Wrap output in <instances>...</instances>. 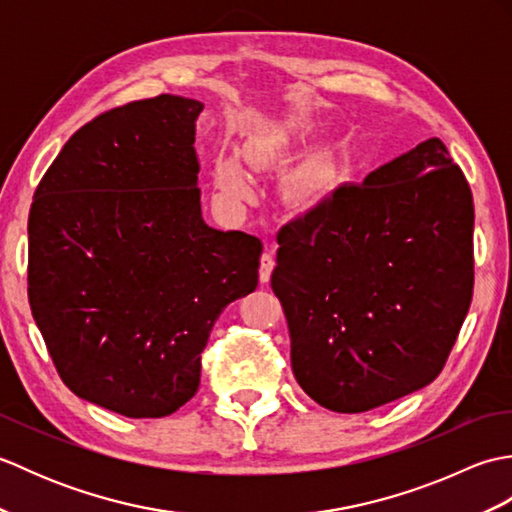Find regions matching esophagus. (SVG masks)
<instances>
[{
    "label": "esophagus",
    "instance_id": "1",
    "mask_svg": "<svg viewBox=\"0 0 512 512\" xmlns=\"http://www.w3.org/2000/svg\"><path fill=\"white\" fill-rule=\"evenodd\" d=\"M273 268H275L273 248H266L264 255L259 257V281H262V284H268L270 275H273Z\"/></svg>",
    "mask_w": 512,
    "mask_h": 512
}]
</instances>
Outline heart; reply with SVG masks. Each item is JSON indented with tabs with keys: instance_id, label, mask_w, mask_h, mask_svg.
<instances>
[{
	"instance_id": "b5f03b06",
	"label": "heart",
	"mask_w": 512,
	"mask_h": 512,
	"mask_svg": "<svg viewBox=\"0 0 512 512\" xmlns=\"http://www.w3.org/2000/svg\"><path fill=\"white\" fill-rule=\"evenodd\" d=\"M286 136L277 127H266L248 143V156L257 165H270L284 154ZM213 187L226 204H242L253 198V182L235 156H217L213 162Z\"/></svg>"
}]
</instances>
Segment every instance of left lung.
I'll return each instance as SVG.
<instances>
[{
  "instance_id": "8db88e82",
  "label": "left lung",
  "mask_w": 512,
  "mask_h": 512,
  "mask_svg": "<svg viewBox=\"0 0 512 512\" xmlns=\"http://www.w3.org/2000/svg\"><path fill=\"white\" fill-rule=\"evenodd\" d=\"M473 195L440 138L343 184L277 235L292 374L361 413L427 387L473 297Z\"/></svg>"
}]
</instances>
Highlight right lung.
Here are the masks:
<instances>
[{
	"instance_id": "obj_1",
	"label": "right lung",
	"mask_w": 512,
	"mask_h": 512,
	"mask_svg": "<svg viewBox=\"0 0 512 512\" xmlns=\"http://www.w3.org/2000/svg\"><path fill=\"white\" fill-rule=\"evenodd\" d=\"M160 94L105 112L54 158L28 217V299L61 380L127 418L200 385L222 310L257 288L262 242L202 217L195 121Z\"/></svg>"
}]
</instances>
